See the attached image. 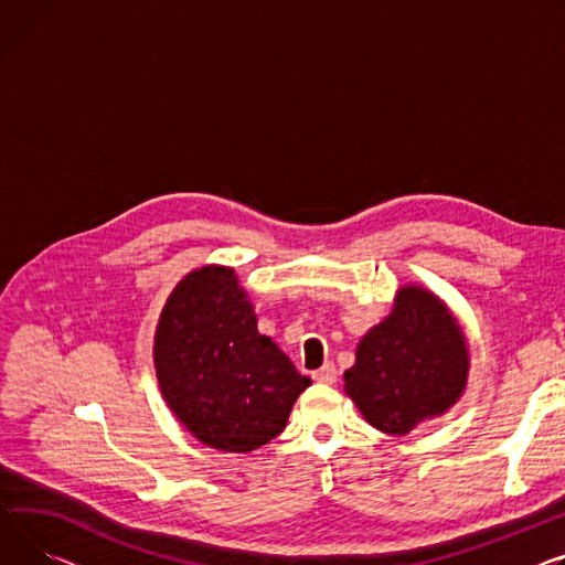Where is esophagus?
Wrapping results in <instances>:
<instances>
[{"label":"esophagus","mask_w":565,"mask_h":565,"mask_svg":"<svg viewBox=\"0 0 565 565\" xmlns=\"http://www.w3.org/2000/svg\"><path fill=\"white\" fill-rule=\"evenodd\" d=\"M313 380L318 384H327V386L335 384V367H333V363H324L320 370H316L313 372Z\"/></svg>","instance_id":"34e87169"}]
</instances>
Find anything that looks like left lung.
I'll use <instances>...</instances> for the list:
<instances>
[{"mask_svg": "<svg viewBox=\"0 0 565 565\" xmlns=\"http://www.w3.org/2000/svg\"><path fill=\"white\" fill-rule=\"evenodd\" d=\"M468 372L470 352L457 316L436 292L404 284L391 313L359 341L356 361L345 370V395L374 429L404 436L452 408Z\"/></svg>", "mask_w": 565, "mask_h": 565, "instance_id": "left-lung-1", "label": "left lung"}]
</instances>
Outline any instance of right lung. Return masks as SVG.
<instances>
[{"label": "right lung", "instance_id": "right-lung-1", "mask_svg": "<svg viewBox=\"0 0 565 565\" xmlns=\"http://www.w3.org/2000/svg\"><path fill=\"white\" fill-rule=\"evenodd\" d=\"M256 322L234 268L204 266L174 286L157 324L161 395L188 431L220 452L270 443L311 386Z\"/></svg>", "mask_w": 565, "mask_h": 565}]
</instances>
